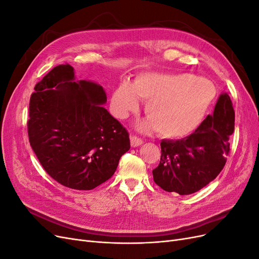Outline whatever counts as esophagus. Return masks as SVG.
Listing matches in <instances>:
<instances>
[{"label":"esophagus","mask_w":259,"mask_h":259,"mask_svg":"<svg viewBox=\"0 0 259 259\" xmlns=\"http://www.w3.org/2000/svg\"><path fill=\"white\" fill-rule=\"evenodd\" d=\"M143 144H144V140L142 138H139V137H137L135 135H132L131 136V145H132V147H138V146L143 145Z\"/></svg>","instance_id":"esophagus-1"}]
</instances>
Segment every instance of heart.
<instances>
[{
  "label": "heart",
  "instance_id": "b5f03b06",
  "mask_svg": "<svg viewBox=\"0 0 259 259\" xmlns=\"http://www.w3.org/2000/svg\"><path fill=\"white\" fill-rule=\"evenodd\" d=\"M210 81L188 73L150 72L123 82L114 91L111 107L117 119L124 120L139 110L137 98L147 101L148 120L140 123L143 131L156 130L165 138H183L198 128L215 98Z\"/></svg>",
  "mask_w": 259,
  "mask_h": 259
}]
</instances>
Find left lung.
Here are the masks:
<instances>
[{
	"label": "left lung",
	"instance_id": "1",
	"mask_svg": "<svg viewBox=\"0 0 259 259\" xmlns=\"http://www.w3.org/2000/svg\"><path fill=\"white\" fill-rule=\"evenodd\" d=\"M234 131V110L228 94L218 98L192 134L178 140L163 139L161 160L152 170L154 183L167 192L191 194L214 180L224 168Z\"/></svg>",
	"mask_w": 259,
	"mask_h": 259
}]
</instances>
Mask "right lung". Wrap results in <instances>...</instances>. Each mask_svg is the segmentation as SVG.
<instances>
[{"instance_id": "obj_1", "label": "right lung", "mask_w": 259, "mask_h": 259, "mask_svg": "<svg viewBox=\"0 0 259 259\" xmlns=\"http://www.w3.org/2000/svg\"><path fill=\"white\" fill-rule=\"evenodd\" d=\"M73 80V68L59 65L35 84L28 136L53 179L71 189L92 190L112 177L130 150V135L103 107V86Z\"/></svg>"}]
</instances>
